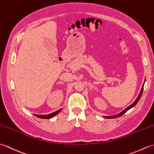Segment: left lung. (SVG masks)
<instances>
[{
  "label": "left lung",
  "mask_w": 154,
  "mask_h": 154,
  "mask_svg": "<svg viewBox=\"0 0 154 154\" xmlns=\"http://www.w3.org/2000/svg\"><path fill=\"white\" fill-rule=\"evenodd\" d=\"M143 85H144V83H143ZM143 85H142V89H141V91H140V94H139V95L138 96V97H137V99H136V100L134 101V102L130 106H129L128 107H127L126 109H124V110H122V112H120L119 114H116V115H114V116H104V118H106V119H115V118H118V117H119V116H122V114H124V113H126L128 110H130V109H132V107H134V106L136 104H137V103L139 101V100H140V97H141V96H142V92H143Z\"/></svg>",
  "instance_id": "8db88e82"
}]
</instances>
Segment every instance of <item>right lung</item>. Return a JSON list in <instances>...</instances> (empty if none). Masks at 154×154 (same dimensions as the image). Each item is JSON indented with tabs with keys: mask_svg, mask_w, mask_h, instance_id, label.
Returning a JSON list of instances; mask_svg holds the SVG:
<instances>
[{
	"mask_svg": "<svg viewBox=\"0 0 154 154\" xmlns=\"http://www.w3.org/2000/svg\"><path fill=\"white\" fill-rule=\"evenodd\" d=\"M62 109L58 110L57 111H55L54 112H52L51 114H45V115H38V114H34L35 116H37L38 118H40V119H51V118H53L54 116H55V115H57V114L60 112L61 110Z\"/></svg>",
	"mask_w": 154,
	"mask_h": 154,
	"instance_id": "add662e5",
	"label": "right lung"
}]
</instances>
